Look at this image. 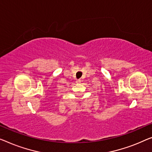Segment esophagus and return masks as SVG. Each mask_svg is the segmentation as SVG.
<instances>
[{"instance_id": "obj_1", "label": "esophagus", "mask_w": 152, "mask_h": 152, "mask_svg": "<svg viewBox=\"0 0 152 152\" xmlns=\"http://www.w3.org/2000/svg\"><path fill=\"white\" fill-rule=\"evenodd\" d=\"M76 83H81V80H80V79H78V80H76Z\"/></svg>"}]
</instances>
